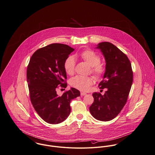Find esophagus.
Here are the masks:
<instances>
[{"label": "esophagus", "instance_id": "34e87169", "mask_svg": "<svg viewBox=\"0 0 155 155\" xmlns=\"http://www.w3.org/2000/svg\"><path fill=\"white\" fill-rule=\"evenodd\" d=\"M81 94V96H84V95H85L87 94H86L85 92H81V94Z\"/></svg>", "mask_w": 155, "mask_h": 155}]
</instances>
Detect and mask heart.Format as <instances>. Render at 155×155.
Listing matches in <instances>:
<instances>
[{"label":"heart","instance_id":"heart-1","mask_svg":"<svg viewBox=\"0 0 155 155\" xmlns=\"http://www.w3.org/2000/svg\"><path fill=\"white\" fill-rule=\"evenodd\" d=\"M80 57L87 64L91 66V72L97 80L102 78L106 72L105 66L100 63L101 57L93 50L88 49L82 51ZM65 71L69 75H73L75 73V61L72 56L68 57L64 61ZM94 82V78L91 76L82 77L77 75L71 79L70 85L80 91H87L90 90Z\"/></svg>","mask_w":155,"mask_h":155}]
</instances>
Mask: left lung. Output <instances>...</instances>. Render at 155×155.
<instances>
[{"mask_svg":"<svg viewBox=\"0 0 155 155\" xmlns=\"http://www.w3.org/2000/svg\"><path fill=\"white\" fill-rule=\"evenodd\" d=\"M106 61V72L99 88H107L104 95L94 92V102L90 107L91 115L101 121L115 118L125 106L133 82V71L127 55L113 44L98 45Z\"/></svg>","mask_w":155,"mask_h":155,"instance_id":"1","label":"left lung"}]
</instances>
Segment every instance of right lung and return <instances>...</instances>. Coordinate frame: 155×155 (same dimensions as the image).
Wrapping results in <instances>:
<instances>
[{
	"label": "right lung",
	"mask_w": 155,
	"mask_h": 155,
	"mask_svg": "<svg viewBox=\"0 0 155 155\" xmlns=\"http://www.w3.org/2000/svg\"><path fill=\"white\" fill-rule=\"evenodd\" d=\"M74 49L60 43L40 48L32 55L27 68V80L31 102L38 115L50 124H57L67 118L70 102L80 92L71 88L61 96L58 87L66 88L67 74L64 61ZM65 90V89H64Z\"/></svg>",
	"instance_id": "obj_1"
}]
</instances>
